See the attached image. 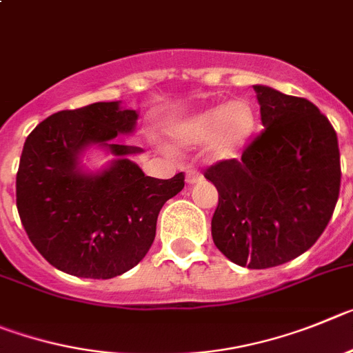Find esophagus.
<instances>
[{
  "instance_id": "1",
  "label": "esophagus",
  "mask_w": 353,
  "mask_h": 353,
  "mask_svg": "<svg viewBox=\"0 0 353 353\" xmlns=\"http://www.w3.org/2000/svg\"><path fill=\"white\" fill-rule=\"evenodd\" d=\"M199 181H200V174L196 172V170L190 169L188 172H186V183L195 184V183H199Z\"/></svg>"
}]
</instances>
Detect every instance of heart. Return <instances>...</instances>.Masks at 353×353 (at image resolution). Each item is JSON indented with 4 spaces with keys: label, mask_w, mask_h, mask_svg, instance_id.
<instances>
[{
    "label": "heart",
    "mask_w": 353,
    "mask_h": 353,
    "mask_svg": "<svg viewBox=\"0 0 353 353\" xmlns=\"http://www.w3.org/2000/svg\"><path fill=\"white\" fill-rule=\"evenodd\" d=\"M255 130V112L246 101H230L199 112L174 126L172 135L183 145L211 142V157L228 160L236 157Z\"/></svg>",
    "instance_id": "b5f03b06"
}]
</instances>
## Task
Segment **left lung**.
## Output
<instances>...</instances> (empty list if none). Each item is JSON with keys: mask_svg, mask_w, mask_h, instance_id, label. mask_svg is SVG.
<instances>
[{"mask_svg": "<svg viewBox=\"0 0 353 353\" xmlns=\"http://www.w3.org/2000/svg\"><path fill=\"white\" fill-rule=\"evenodd\" d=\"M263 130L241 160L205 172L220 193L212 214L216 248L237 265L268 269L316 243L339 196L338 137L306 98L253 85Z\"/></svg>", "mask_w": 353, "mask_h": 353, "instance_id": "8db88e82", "label": "left lung"}]
</instances>
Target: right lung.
I'll return each instance as SVG.
<instances>
[{
    "instance_id": "add662e5",
    "label": "right lung",
    "mask_w": 353,
    "mask_h": 353,
    "mask_svg": "<svg viewBox=\"0 0 353 353\" xmlns=\"http://www.w3.org/2000/svg\"><path fill=\"white\" fill-rule=\"evenodd\" d=\"M139 112L121 101H97L49 116L28 135L17 172V211L40 255L79 278L109 279L135 268L157 236L160 209L184 188V174L154 179L126 145ZM90 148L113 160L85 167Z\"/></svg>"
}]
</instances>
